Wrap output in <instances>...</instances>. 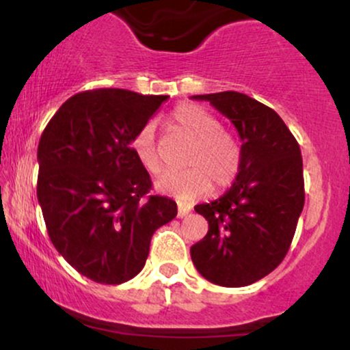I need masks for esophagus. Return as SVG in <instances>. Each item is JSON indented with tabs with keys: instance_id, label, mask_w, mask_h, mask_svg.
<instances>
[{
	"instance_id": "obj_1",
	"label": "esophagus",
	"mask_w": 350,
	"mask_h": 350,
	"mask_svg": "<svg viewBox=\"0 0 350 350\" xmlns=\"http://www.w3.org/2000/svg\"><path fill=\"white\" fill-rule=\"evenodd\" d=\"M189 212H191V207L186 206V204H179V206H178V217H179V219L186 217Z\"/></svg>"
}]
</instances>
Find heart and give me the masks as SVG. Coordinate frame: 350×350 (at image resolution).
Wrapping results in <instances>:
<instances>
[{"label": "heart", "mask_w": 350, "mask_h": 350, "mask_svg": "<svg viewBox=\"0 0 350 350\" xmlns=\"http://www.w3.org/2000/svg\"><path fill=\"white\" fill-rule=\"evenodd\" d=\"M171 130L191 143L187 150L186 171L167 172L156 180V189L184 202L202 198L214 186L224 191L234 183L242 166V148L230 131L206 108L196 103H183L171 113ZM136 159L144 171L159 174L164 163L154 124H144L131 142Z\"/></svg>", "instance_id": "b5f03b06"}]
</instances>
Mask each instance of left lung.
<instances>
[{
    "instance_id": "left-lung-1",
    "label": "left lung",
    "mask_w": 350,
    "mask_h": 350,
    "mask_svg": "<svg viewBox=\"0 0 350 350\" xmlns=\"http://www.w3.org/2000/svg\"><path fill=\"white\" fill-rule=\"evenodd\" d=\"M235 124L242 166L222 198L199 204L208 232L191 247L198 271L214 284L248 286L286 256L304 206L299 144L280 115L239 92L194 95Z\"/></svg>"
}]
</instances>
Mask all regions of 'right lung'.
Returning a JSON list of instances; mask_svg holds the SVG:
<instances>
[{"label":"right lung","mask_w":350,"mask_h":350,"mask_svg":"<svg viewBox=\"0 0 350 350\" xmlns=\"http://www.w3.org/2000/svg\"><path fill=\"white\" fill-rule=\"evenodd\" d=\"M167 95L123 88L80 92L62 103L38 148V199L51 242L80 275L120 284L143 270L151 237L178 215L148 196L151 178L131 142Z\"/></svg>","instance_id":"obj_1"}]
</instances>
